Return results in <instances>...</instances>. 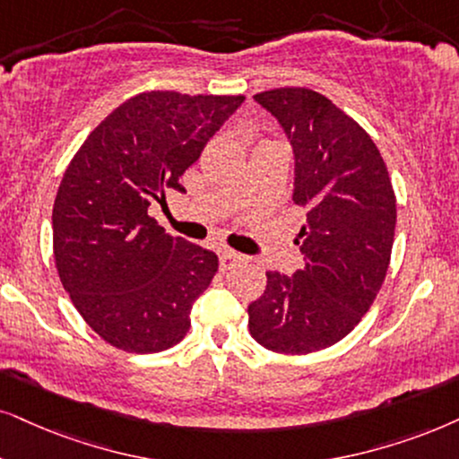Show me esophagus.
Segmentation results:
<instances>
[{"label": "esophagus", "mask_w": 459, "mask_h": 459, "mask_svg": "<svg viewBox=\"0 0 459 459\" xmlns=\"http://www.w3.org/2000/svg\"><path fill=\"white\" fill-rule=\"evenodd\" d=\"M243 260V256L239 252H235V249H220V269L222 271H229L233 269L235 264H239Z\"/></svg>", "instance_id": "1"}]
</instances>
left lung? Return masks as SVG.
I'll list each match as a JSON object with an SVG mask.
<instances>
[{"label": "left lung", "instance_id": "left-lung-1", "mask_svg": "<svg viewBox=\"0 0 459 459\" xmlns=\"http://www.w3.org/2000/svg\"><path fill=\"white\" fill-rule=\"evenodd\" d=\"M292 143L294 195L307 210L305 266L266 271L263 297L247 307L249 334L266 350L303 356L351 333L390 266L396 195L375 142L328 97L303 86L254 95Z\"/></svg>", "mask_w": 459, "mask_h": 459}]
</instances>
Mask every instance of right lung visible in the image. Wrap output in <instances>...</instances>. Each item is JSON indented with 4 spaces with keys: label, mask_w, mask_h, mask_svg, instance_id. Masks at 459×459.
<instances>
[{
    "label": "right lung",
    "mask_w": 459,
    "mask_h": 459,
    "mask_svg": "<svg viewBox=\"0 0 459 459\" xmlns=\"http://www.w3.org/2000/svg\"><path fill=\"white\" fill-rule=\"evenodd\" d=\"M243 95L139 92L106 116L63 173L52 210L61 283L84 322L116 350L178 345L218 256L171 237L148 216L152 199L199 159Z\"/></svg>",
    "instance_id": "1"
}]
</instances>
